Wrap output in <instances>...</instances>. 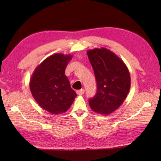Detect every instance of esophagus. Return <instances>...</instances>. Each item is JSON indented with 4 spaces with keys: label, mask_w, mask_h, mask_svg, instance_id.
Masks as SVG:
<instances>
[{
    "label": "esophagus",
    "mask_w": 161,
    "mask_h": 161,
    "mask_svg": "<svg viewBox=\"0 0 161 161\" xmlns=\"http://www.w3.org/2000/svg\"><path fill=\"white\" fill-rule=\"evenodd\" d=\"M84 89H80V90L77 91V94L78 95H82V94H84Z\"/></svg>",
    "instance_id": "esophagus-1"
}]
</instances>
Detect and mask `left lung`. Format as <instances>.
<instances>
[{
    "mask_svg": "<svg viewBox=\"0 0 161 161\" xmlns=\"http://www.w3.org/2000/svg\"><path fill=\"white\" fill-rule=\"evenodd\" d=\"M93 67L97 92L89 100L94 112L108 115L119 108L129 94L130 77L122 59L107 48H95L86 52Z\"/></svg>",
    "mask_w": 161,
    "mask_h": 161,
    "instance_id": "1",
    "label": "left lung"
}]
</instances>
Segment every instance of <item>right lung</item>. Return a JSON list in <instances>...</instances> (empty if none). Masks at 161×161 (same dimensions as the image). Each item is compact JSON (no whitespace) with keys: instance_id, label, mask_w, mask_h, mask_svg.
Segmentation results:
<instances>
[{"instance_id":"right-lung-1","label":"right lung","mask_w":161,"mask_h":161,"mask_svg":"<svg viewBox=\"0 0 161 161\" xmlns=\"http://www.w3.org/2000/svg\"><path fill=\"white\" fill-rule=\"evenodd\" d=\"M72 58L71 54L61 53L48 57L35 68L30 80V89L35 100L53 114L67 111L77 97L64 74Z\"/></svg>"}]
</instances>
